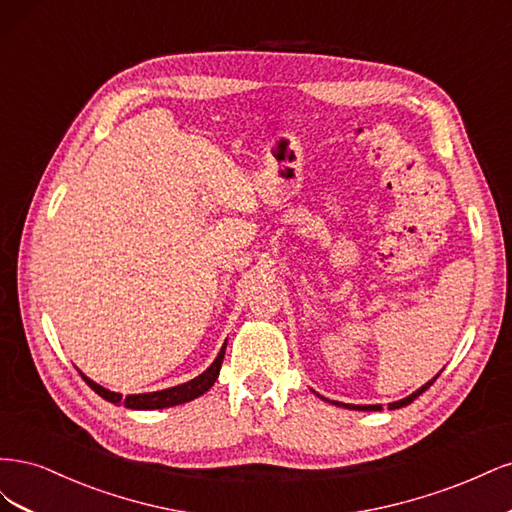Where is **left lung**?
<instances>
[{
  "instance_id": "obj_1",
  "label": "left lung",
  "mask_w": 512,
  "mask_h": 512,
  "mask_svg": "<svg viewBox=\"0 0 512 512\" xmlns=\"http://www.w3.org/2000/svg\"><path fill=\"white\" fill-rule=\"evenodd\" d=\"M440 374H436V378H438ZM436 378H431L429 382H425L421 389H416L412 395H408V397H404V399H399V401H393V404H389V410H397V408H404V406H408V404H412V401L418 397V395H423L429 386L436 382ZM320 399H324L322 395H318ZM324 401H329V404H333V406H339V408H348V410H363V412H380L382 410V406L380 404H374V406H354V404H342V401H331V399H324Z\"/></svg>"
}]
</instances>
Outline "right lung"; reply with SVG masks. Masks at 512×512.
Masks as SVG:
<instances>
[{
    "label": "right lung",
    "instance_id": "obj_1",
    "mask_svg": "<svg viewBox=\"0 0 512 512\" xmlns=\"http://www.w3.org/2000/svg\"><path fill=\"white\" fill-rule=\"evenodd\" d=\"M224 354H226V342L220 348L218 356H215V361L203 371V374L196 376L194 380L177 384V386H170V389H162V391L128 395L126 399H123L121 393L108 391V389H104V386H100L98 382L87 378L83 371H81V376L89 384L91 391H96L102 399L111 401V404H119V401H123V406L130 408V410H162V408H173V406L185 404V401H192V399L200 397L203 393H207L211 386L215 384V380H218V376H220V367H222V361H224Z\"/></svg>",
    "mask_w": 512,
    "mask_h": 512
}]
</instances>
